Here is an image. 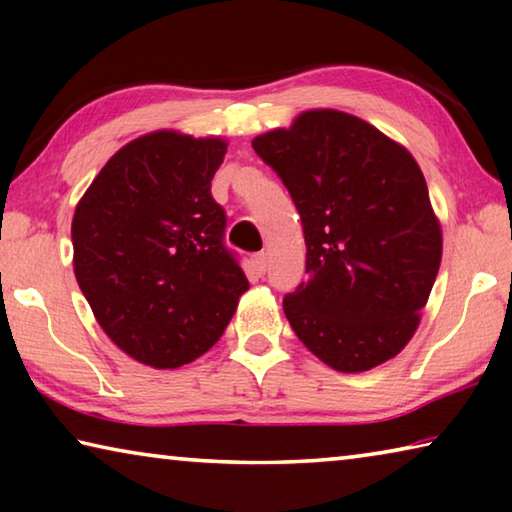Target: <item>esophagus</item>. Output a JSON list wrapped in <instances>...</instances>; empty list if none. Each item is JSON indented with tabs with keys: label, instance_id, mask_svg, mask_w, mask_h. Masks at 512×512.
<instances>
[{
	"label": "esophagus",
	"instance_id": "1",
	"mask_svg": "<svg viewBox=\"0 0 512 512\" xmlns=\"http://www.w3.org/2000/svg\"><path fill=\"white\" fill-rule=\"evenodd\" d=\"M253 266H255V271H257L259 275H264V273H266V268H268V259H266V255H264V253H257V255L253 257Z\"/></svg>",
	"mask_w": 512,
	"mask_h": 512
}]
</instances>
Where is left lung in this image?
<instances>
[{"label": "left lung", "instance_id": "8db88e82", "mask_svg": "<svg viewBox=\"0 0 512 512\" xmlns=\"http://www.w3.org/2000/svg\"><path fill=\"white\" fill-rule=\"evenodd\" d=\"M298 207L307 282L284 298L305 348L339 372L404 350L443 257V232L413 155L348 112L305 110L253 140Z\"/></svg>", "mask_w": 512, "mask_h": 512}]
</instances>
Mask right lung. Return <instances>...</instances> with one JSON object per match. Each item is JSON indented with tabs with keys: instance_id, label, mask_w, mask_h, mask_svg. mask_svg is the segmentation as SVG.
<instances>
[{
	"instance_id": "obj_1",
	"label": "right lung",
	"mask_w": 512,
	"mask_h": 512,
	"mask_svg": "<svg viewBox=\"0 0 512 512\" xmlns=\"http://www.w3.org/2000/svg\"><path fill=\"white\" fill-rule=\"evenodd\" d=\"M225 151L223 137L146 133L103 164L76 205V282L108 339L144 366L201 357L248 291L212 198Z\"/></svg>"
}]
</instances>
